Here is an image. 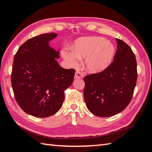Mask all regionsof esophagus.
I'll return each mask as SVG.
<instances>
[{
	"label": "esophagus",
	"mask_w": 152,
	"mask_h": 152,
	"mask_svg": "<svg viewBox=\"0 0 152 152\" xmlns=\"http://www.w3.org/2000/svg\"><path fill=\"white\" fill-rule=\"evenodd\" d=\"M82 77H83V75L82 74L81 72H78V71L75 72V77H74V78H75V79H82Z\"/></svg>",
	"instance_id": "1"
}]
</instances>
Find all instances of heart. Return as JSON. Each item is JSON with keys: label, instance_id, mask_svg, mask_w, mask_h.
Listing matches in <instances>:
<instances>
[{"label": "heart", "instance_id": "1", "mask_svg": "<svg viewBox=\"0 0 152 152\" xmlns=\"http://www.w3.org/2000/svg\"><path fill=\"white\" fill-rule=\"evenodd\" d=\"M115 53V48L110 41L99 37H86L75 40L72 49L63 50L62 56L72 67H77L80 59L85 58L86 70L97 73L111 64Z\"/></svg>", "mask_w": 152, "mask_h": 152}]
</instances>
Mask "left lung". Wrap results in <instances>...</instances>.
Returning <instances> with one entry per match:
<instances>
[{
  "mask_svg": "<svg viewBox=\"0 0 152 152\" xmlns=\"http://www.w3.org/2000/svg\"><path fill=\"white\" fill-rule=\"evenodd\" d=\"M113 61L103 72L84 77V96L94 115L108 117L121 112L130 103L137 81L136 56L129 45L116 39Z\"/></svg>",
  "mask_w": 152,
  "mask_h": 152,
  "instance_id": "8db88e82",
  "label": "left lung"
}]
</instances>
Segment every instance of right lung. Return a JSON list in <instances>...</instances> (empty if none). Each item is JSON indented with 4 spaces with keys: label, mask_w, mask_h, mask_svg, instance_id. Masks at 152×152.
I'll return each mask as SVG.
<instances>
[{
    "label": "right lung",
    "mask_w": 152,
    "mask_h": 152,
    "mask_svg": "<svg viewBox=\"0 0 152 152\" xmlns=\"http://www.w3.org/2000/svg\"><path fill=\"white\" fill-rule=\"evenodd\" d=\"M56 33L44 34L26 40L14 58L12 87L18 104L30 115L45 118L63 104L64 91L73 80L75 70L59 65V50L50 45Z\"/></svg>",
    "instance_id": "right-lung-1"
}]
</instances>
